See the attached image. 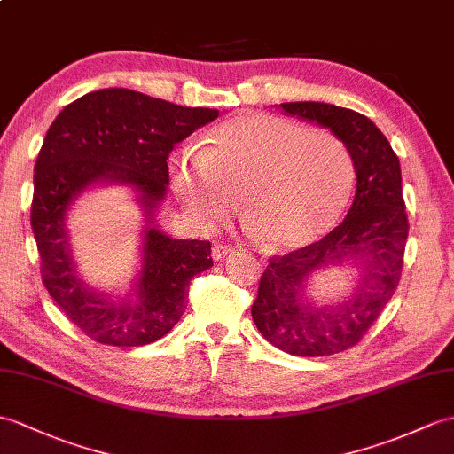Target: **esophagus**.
<instances>
[{"label":"esophagus","instance_id":"34e87169","mask_svg":"<svg viewBox=\"0 0 454 454\" xmlns=\"http://www.w3.org/2000/svg\"><path fill=\"white\" fill-rule=\"evenodd\" d=\"M231 253H234V249L228 247V246L218 244V246L213 247V259H215V261H224L226 257L231 255Z\"/></svg>","mask_w":454,"mask_h":454}]
</instances>
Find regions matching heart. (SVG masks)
Segmentation results:
<instances>
[{
    "instance_id": "1",
    "label": "heart",
    "mask_w": 454,
    "mask_h": 454,
    "mask_svg": "<svg viewBox=\"0 0 454 454\" xmlns=\"http://www.w3.org/2000/svg\"><path fill=\"white\" fill-rule=\"evenodd\" d=\"M170 177L197 228L215 230L239 195L249 234L290 253L317 244L339 224L352 195L354 164L331 131L249 114L218 125L205 151H177Z\"/></svg>"
}]
</instances>
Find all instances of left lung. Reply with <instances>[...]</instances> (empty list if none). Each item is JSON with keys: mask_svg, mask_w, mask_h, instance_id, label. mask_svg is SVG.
Wrapping results in <instances>:
<instances>
[{"mask_svg": "<svg viewBox=\"0 0 454 454\" xmlns=\"http://www.w3.org/2000/svg\"><path fill=\"white\" fill-rule=\"evenodd\" d=\"M280 108L331 129L348 146L357 179L356 195L344 223L331 234L270 259L251 317L282 352L331 356L360 342L398 286L408 238L400 162L387 137L362 114L325 102H284ZM344 264H352L358 275L351 294L329 304L309 301L310 277Z\"/></svg>", "mask_w": 454, "mask_h": 454, "instance_id": "1", "label": "left lung"}]
</instances>
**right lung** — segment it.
I'll use <instances>...</instances> for the list:
<instances>
[{
	"instance_id": "obj_1",
	"label": "right lung",
	"mask_w": 454,
	"mask_h": 454,
	"mask_svg": "<svg viewBox=\"0 0 454 454\" xmlns=\"http://www.w3.org/2000/svg\"><path fill=\"white\" fill-rule=\"evenodd\" d=\"M218 118L129 89H102L63 108L35 166L30 224L42 282L73 325L100 344L145 346L172 331L187 308L189 280L213 267L210 244L170 238L158 226L174 145ZM102 184H125L144 210L142 269L128 297L89 287L78 275L67 216L76 197Z\"/></svg>"
}]
</instances>
